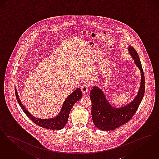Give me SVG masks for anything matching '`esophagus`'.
<instances>
[{"instance_id":"obj_1","label":"esophagus","mask_w":159,"mask_h":159,"mask_svg":"<svg viewBox=\"0 0 159 159\" xmlns=\"http://www.w3.org/2000/svg\"><path fill=\"white\" fill-rule=\"evenodd\" d=\"M88 90H89V86H88V85L85 84V85H84L81 87V91H82L83 94H86L87 93Z\"/></svg>"}]
</instances>
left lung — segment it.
<instances>
[{
    "mask_svg": "<svg viewBox=\"0 0 159 159\" xmlns=\"http://www.w3.org/2000/svg\"><path fill=\"white\" fill-rule=\"evenodd\" d=\"M128 50L140 70L141 83L138 93L130 103L121 107L111 105L103 91L94 86L90 93L91 116L94 125L102 131H111L127 123L137 111L144 95L145 79L139 57L135 49L128 46Z\"/></svg>",
    "mask_w": 159,
    "mask_h": 159,
    "instance_id": "1",
    "label": "left lung"
}]
</instances>
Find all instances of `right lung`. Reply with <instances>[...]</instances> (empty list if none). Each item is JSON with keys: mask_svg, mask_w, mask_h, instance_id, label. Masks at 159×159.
I'll use <instances>...</instances> for the list:
<instances>
[{"mask_svg": "<svg viewBox=\"0 0 159 159\" xmlns=\"http://www.w3.org/2000/svg\"><path fill=\"white\" fill-rule=\"evenodd\" d=\"M15 91L18 103H19L22 109L26 114L28 117L35 124L41 126L42 128L54 130H60L64 128V126L68 122L69 113L72 107L77 101L81 98L83 95L80 88H77L76 90L74 92H72L69 96L65 100L61 111L57 116H56L55 117L48 119H40L34 117L33 115H32L22 104L16 87H15Z\"/></svg>", "mask_w": 159, "mask_h": 159, "instance_id": "right-lung-1", "label": "right lung"}]
</instances>
